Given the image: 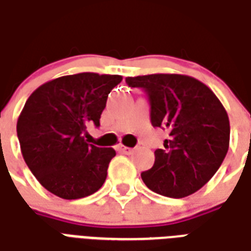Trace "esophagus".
I'll return each instance as SVG.
<instances>
[{
    "label": "esophagus",
    "mask_w": 251,
    "mask_h": 251,
    "mask_svg": "<svg viewBox=\"0 0 251 251\" xmlns=\"http://www.w3.org/2000/svg\"><path fill=\"white\" fill-rule=\"evenodd\" d=\"M117 151L121 153H125V154H130L131 152H133V149L129 147H125V145H122V144H120L118 147H117Z\"/></svg>",
    "instance_id": "obj_1"
}]
</instances>
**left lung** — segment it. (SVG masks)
<instances>
[{"label": "left lung", "mask_w": 251, "mask_h": 251, "mask_svg": "<svg viewBox=\"0 0 251 251\" xmlns=\"http://www.w3.org/2000/svg\"><path fill=\"white\" fill-rule=\"evenodd\" d=\"M126 83L147 93L152 125L169 131L164 149L154 151L153 167L141 174L142 181L175 199L199 191L228 151L230 122L221 100L204 83L179 74L129 76Z\"/></svg>", "instance_id": "left-lung-1"}]
</instances>
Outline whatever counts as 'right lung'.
<instances>
[{"label": "right lung", "instance_id": "add662e5", "mask_svg": "<svg viewBox=\"0 0 251 251\" xmlns=\"http://www.w3.org/2000/svg\"><path fill=\"white\" fill-rule=\"evenodd\" d=\"M121 75L82 72L41 84L17 121L25 163L47 191L67 200L93 195L103 185L113 148L87 144V126H99L110 91Z\"/></svg>", "mask_w": 251, "mask_h": 251}]
</instances>
